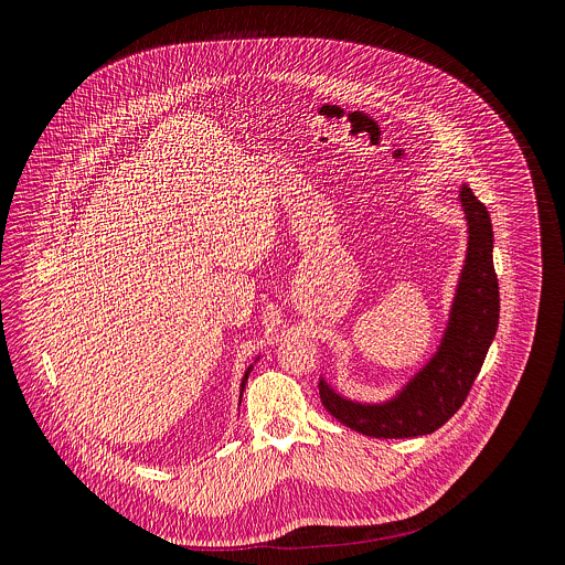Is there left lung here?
Returning a JSON list of instances; mask_svg holds the SVG:
<instances>
[{"label":"left lung","instance_id":"obj_1","mask_svg":"<svg viewBox=\"0 0 565 565\" xmlns=\"http://www.w3.org/2000/svg\"><path fill=\"white\" fill-rule=\"evenodd\" d=\"M468 222L466 263L437 352L385 403H356L320 381L323 408L367 437L403 439L435 433L466 403L495 337L500 291L493 271V231L483 202L468 184L459 191Z\"/></svg>","mask_w":565,"mask_h":565}]
</instances>
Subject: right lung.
I'll return each mask as SVG.
<instances>
[{
    "instance_id": "obj_1",
    "label": "right lung",
    "mask_w": 565,
    "mask_h": 565,
    "mask_svg": "<svg viewBox=\"0 0 565 565\" xmlns=\"http://www.w3.org/2000/svg\"><path fill=\"white\" fill-rule=\"evenodd\" d=\"M249 372H252V365H249V367H247V372H245V376H243L242 394H243V390H245V383H247V376H249ZM239 401H242V396H239Z\"/></svg>"
}]
</instances>
